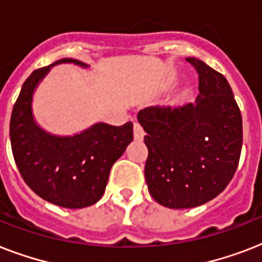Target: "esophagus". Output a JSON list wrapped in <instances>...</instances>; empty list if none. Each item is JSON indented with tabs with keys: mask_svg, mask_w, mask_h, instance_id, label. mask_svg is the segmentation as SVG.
Returning a JSON list of instances; mask_svg holds the SVG:
<instances>
[{
	"mask_svg": "<svg viewBox=\"0 0 262 262\" xmlns=\"http://www.w3.org/2000/svg\"><path fill=\"white\" fill-rule=\"evenodd\" d=\"M133 132H135V139L136 140H143L144 139V130H143V127L140 126V123L135 122V125H133Z\"/></svg>",
	"mask_w": 262,
	"mask_h": 262,
	"instance_id": "34e87169",
	"label": "esophagus"
}]
</instances>
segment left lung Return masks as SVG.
<instances>
[{
	"instance_id": "obj_1",
	"label": "left lung",
	"mask_w": 262,
	"mask_h": 262,
	"mask_svg": "<svg viewBox=\"0 0 262 262\" xmlns=\"http://www.w3.org/2000/svg\"><path fill=\"white\" fill-rule=\"evenodd\" d=\"M194 103L147 107L137 114L147 136L145 182L155 201L185 209L211 201L232 179L242 149V117L223 75L197 58Z\"/></svg>"
}]
</instances>
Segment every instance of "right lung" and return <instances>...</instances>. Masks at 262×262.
<instances>
[{
  "mask_svg": "<svg viewBox=\"0 0 262 262\" xmlns=\"http://www.w3.org/2000/svg\"><path fill=\"white\" fill-rule=\"evenodd\" d=\"M59 63L87 69L79 59L62 58L34 71L23 84L10 117V144L23 179L32 190L58 207H90L106 190L113 164L133 141V123L113 126L96 122L73 136H57L45 130L34 117L35 90Z\"/></svg>",
  "mask_w": 262,
  "mask_h": 262,
  "instance_id": "1",
  "label": "right lung"
}]
</instances>
